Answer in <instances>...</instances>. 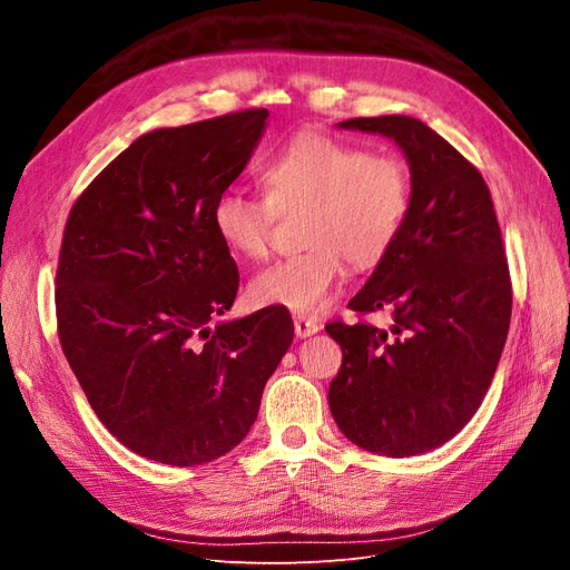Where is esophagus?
Returning a JSON list of instances; mask_svg holds the SVG:
<instances>
[{"instance_id":"obj_1","label":"esophagus","mask_w":570,"mask_h":570,"mask_svg":"<svg viewBox=\"0 0 570 570\" xmlns=\"http://www.w3.org/2000/svg\"><path fill=\"white\" fill-rule=\"evenodd\" d=\"M318 321H314V318H306V316H295V333H297V337H308V335H314V333H318Z\"/></svg>"}]
</instances>
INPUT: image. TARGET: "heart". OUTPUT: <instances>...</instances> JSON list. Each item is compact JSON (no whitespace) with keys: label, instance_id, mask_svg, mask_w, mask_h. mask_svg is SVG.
Listing matches in <instances>:
<instances>
[{"label":"heart","instance_id":"obj_1","mask_svg":"<svg viewBox=\"0 0 570 570\" xmlns=\"http://www.w3.org/2000/svg\"><path fill=\"white\" fill-rule=\"evenodd\" d=\"M266 197L223 189L212 204V228L235 256L268 254L281 214L304 209L302 245L308 249L273 262L249 283V297L316 316L333 299L344 275L381 264L400 239L411 212L413 183L396 154L371 151L318 130L285 142L262 168Z\"/></svg>","mask_w":570,"mask_h":570}]
</instances>
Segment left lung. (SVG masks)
Returning <instances> with one entry per match:
<instances>
[{
	"instance_id": "obj_1",
	"label": "left lung",
	"mask_w": 570,
	"mask_h": 570,
	"mask_svg": "<svg viewBox=\"0 0 570 570\" xmlns=\"http://www.w3.org/2000/svg\"><path fill=\"white\" fill-rule=\"evenodd\" d=\"M402 147L413 199L404 230L350 302L392 325H325L342 350L327 390L333 419L361 450L416 456L452 440L485 400L511 321V275L490 187L423 120L350 118Z\"/></svg>"
}]
</instances>
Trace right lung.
Masks as SVG:
<instances>
[{
  "label": "right lung",
  "instance_id": "right-lung-1",
  "mask_svg": "<svg viewBox=\"0 0 570 570\" xmlns=\"http://www.w3.org/2000/svg\"><path fill=\"white\" fill-rule=\"evenodd\" d=\"M268 111L151 130L82 189L57 268V331L97 419L168 465L228 454L292 344L285 308L209 327L239 287L212 204L243 174Z\"/></svg>",
  "mask_w": 570,
  "mask_h": 570
}]
</instances>
